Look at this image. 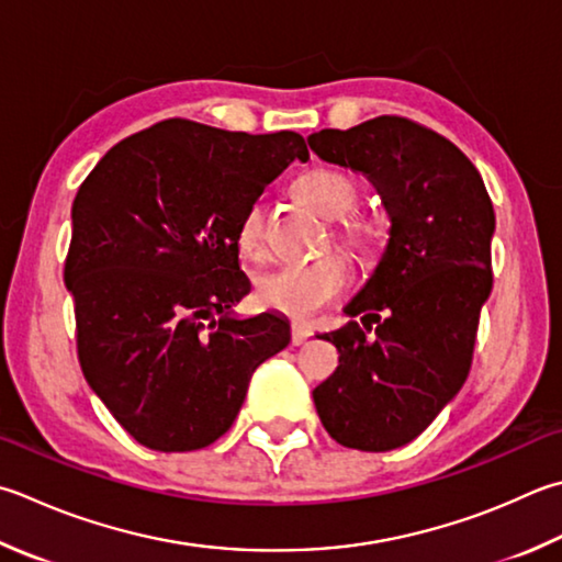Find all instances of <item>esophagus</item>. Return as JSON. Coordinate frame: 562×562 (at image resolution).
Listing matches in <instances>:
<instances>
[{"label":"esophagus","mask_w":562,"mask_h":562,"mask_svg":"<svg viewBox=\"0 0 562 562\" xmlns=\"http://www.w3.org/2000/svg\"><path fill=\"white\" fill-rule=\"evenodd\" d=\"M308 337H311V330H308V327H303V325H299V323H293V325H291V342H293L295 347L303 345L305 340H308Z\"/></svg>","instance_id":"esophagus-1"}]
</instances>
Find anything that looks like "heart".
Wrapping results in <instances>:
<instances>
[{
	"instance_id": "heart-1",
	"label": "heart",
	"mask_w": 562,
	"mask_h": 562,
	"mask_svg": "<svg viewBox=\"0 0 562 562\" xmlns=\"http://www.w3.org/2000/svg\"><path fill=\"white\" fill-rule=\"evenodd\" d=\"M295 195L317 215L333 222L330 235L345 251L359 261H372L381 247V227L374 217L357 215L352 210L362 200V188L340 168H311L293 183ZM237 247L247 259L267 257V213L261 203H251L237 225ZM352 281V269L337 251L321 254L305 263L263 273L257 281V301L263 308L277 311L293 321H311L325 305L340 299Z\"/></svg>"
}]
</instances>
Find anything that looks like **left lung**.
<instances>
[{
	"instance_id": "1",
	"label": "left lung",
	"mask_w": 562,
	"mask_h": 562,
	"mask_svg": "<svg viewBox=\"0 0 562 562\" xmlns=\"http://www.w3.org/2000/svg\"><path fill=\"white\" fill-rule=\"evenodd\" d=\"M308 144L367 173L391 215L384 257L345 308L364 325L323 335L340 367L313 391L333 440L386 452L418 438L470 374L492 291L494 207L470 158L406 116L321 130Z\"/></svg>"
}]
</instances>
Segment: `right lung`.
<instances>
[{"label":"right lung","mask_w":562,"mask_h":562,"mask_svg":"<svg viewBox=\"0 0 562 562\" xmlns=\"http://www.w3.org/2000/svg\"><path fill=\"white\" fill-rule=\"evenodd\" d=\"M308 146L164 120L100 158L72 200L66 257L82 374L116 423L158 452L225 436L261 362L289 345L273 313L229 315L249 293L237 225Z\"/></svg>","instance_id":"obj_1"}]
</instances>
